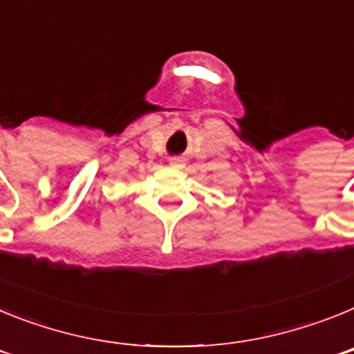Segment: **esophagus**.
<instances>
[{"label":"esophagus","instance_id":"34e87169","mask_svg":"<svg viewBox=\"0 0 354 354\" xmlns=\"http://www.w3.org/2000/svg\"><path fill=\"white\" fill-rule=\"evenodd\" d=\"M170 167L171 168H183V161H180V159H177V158H174L170 161Z\"/></svg>","mask_w":354,"mask_h":354}]
</instances>
